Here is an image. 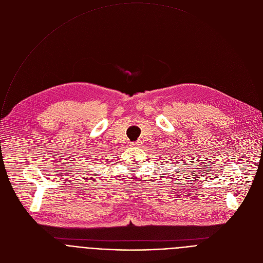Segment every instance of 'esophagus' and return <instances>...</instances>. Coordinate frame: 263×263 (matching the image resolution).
<instances>
[{
    "label": "esophagus",
    "instance_id": "esophagus-1",
    "mask_svg": "<svg viewBox=\"0 0 263 263\" xmlns=\"http://www.w3.org/2000/svg\"><path fill=\"white\" fill-rule=\"evenodd\" d=\"M134 144H135V145H137V144H139V142H138V141H137V142H134Z\"/></svg>",
    "mask_w": 263,
    "mask_h": 263
}]
</instances>
